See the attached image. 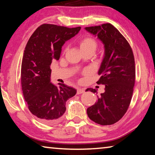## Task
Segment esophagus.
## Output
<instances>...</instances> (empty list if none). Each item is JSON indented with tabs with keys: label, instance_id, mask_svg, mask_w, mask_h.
Here are the masks:
<instances>
[{
	"label": "esophagus",
	"instance_id": "1",
	"mask_svg": "<svg viewBox=\"0 0 155 155\" xmlns=\"http://www.w3.org/2000/svg\"><path fill=\"white\" fill-rule=\"evenodd\" d=\"M84 92H85V89L84 88L77 89V94H83Z\"/></svg>",
	"mask_w": 155,
	"mask_h": 155
}]
</instances>
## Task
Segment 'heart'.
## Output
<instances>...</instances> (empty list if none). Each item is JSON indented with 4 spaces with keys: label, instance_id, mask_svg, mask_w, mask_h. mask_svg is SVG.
Segmentation results:
<instances>
[{
    "label": "heart",
    "instance_id": "b5f03b06",
    "mask_svg": "<svg viewBox=\"0 0 155 155\" xmlns=\"http://www.w3.org/2000/svg\"><path fill=\"white\" fill-rule=\"evenodd\" d=\"M77 42L82 52L89 51L94 52L98 47L97 41L90 36H84L83 38H81Z\"/></svg>",
    "mask_w": 155,
    "mask_h": 155
}]
</instances>
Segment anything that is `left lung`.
<instances>
[{
  "mask_svg": "<svg viewBox=\"0 0 155 155\" xmlns=\"http://www.w3.org/2000/svg\"><path fill=\"white\" fill-rule=\"evenodd\" d=\"M98 36L104 44L105 54L96 83L105 85L98 101L87 109L88 117L101 125H111L122 118L132 98L135 81L134 54L129 43L120 31L109 23L85 27ZM93 93L96 89L89 88Z\"/></svg>",
  "mask_w": 155,
  "mask_h": 155,
  "instance_id": "1",
  "label": "left lung"
}]
</instances>
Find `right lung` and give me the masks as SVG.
I'll use <instances>...</instances> for the list:
<instances>
[{
  "mask_svg": "<svg viewBox=\"0 0 155 155\" xmlns=\"http://www.w3.org/2000/svg\"><path fill=\"white\" fill-rule=\"evenodd\" d=\"M81 27L68 28L43 24L37 28L26 45L21 66L23 96L31 114L41 122L54 124L61 121L68 99L77 94L64 83H51V64L59 60L65 41L78 33Z\"/></svg>",
  "mask_w": 155,
  "mask_h": 155,
  "instance_id": "obj_1",
  "label": "right lung"
}]
</instances>
